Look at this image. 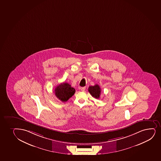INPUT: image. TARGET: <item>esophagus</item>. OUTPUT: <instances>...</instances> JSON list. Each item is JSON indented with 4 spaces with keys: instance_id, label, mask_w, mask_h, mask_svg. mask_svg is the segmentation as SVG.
Returning a JSON list of instances; mask_svg holds the SVG:
<instances>
[{
    "instance_id": "34e87169",
    "label": "esophagus",
    "mask_w": 161,
    "mask_h": 161,
    "mask_svg": "<svg viewBox=\"0 0 161 161\" xmlns=\"http://www.w3.org/2000/svg\"><path fill=\"white\" fill-rule=\"evenodd\" d=\"M85 89H86V87H82L81 91H82V92H85Z\"/></svg>"
}]
</instances>
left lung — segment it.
Listing matches in <instances>:
<instances>
[{
  "label": "left lung",
  "instance_id": "8db88e82",
  "mask_svg": "<svg viewBox=\"0 0 161 161\" xmlns=\"http://www.w3.org/2000/svg\"><path fill=\"white\" fill-rule=\"evenodd\" d=\"M88 91L91 95L95 98H99L101 90V88L98 85H94V86H89L88 88Z\"/></svg>",
  "mask_w": 161,
  "mask_h": 161
}]
</instances>
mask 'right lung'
I'll return each mask as SVG.
<instances>
[{"label": "right lung", "mask_w": 161, "mask_h": 161, "mask_svg": "<svg viewBox=\"0 0 161 161\" xmlns=\"http://www.w3.org/2000/svg\"><path fill=\"white\" fill-rule=\"evenodd\" d=\"M75 89L66 82L60 83L55 88L54 93L56 97L62 102H66L74 95Z\"/></svg>", "instance_id": "right-lung-1"}]
</instances>
